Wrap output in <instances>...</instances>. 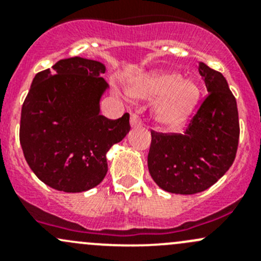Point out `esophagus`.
Here are the masks:
<instances>
[{"label": "esophagus", "mask_w": 261, "mask_h": 261, "mask_svg": "<svg viewBox=\"0 0 261 261\" xmlns=\"http://www.w3.org/2000/svg\"><path fill=\"white\" fill-rule=\"evenodd\" d=\"M130 125L131 127H138V126H141V120L139 118V116L136 114H131Z\"/></svg>", "instance_id": "34e87169"}]
</instances>
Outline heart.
Returning a JSON list of instances; mask_svg holds the SVG:
<instances>
[{"instance_id":"obj_1","label":"heart","mask_w":261,"mask_h":261,"mask_svg":"<svg viewBox=\"0 0 261 261\" xmlns=\"http://www.w3.org/2000/svg\"><path fill=\"white\" fill-rule=\"evenodd\" d=\"M138 98L154 101V116L164 128H177L194 114L202 98V88L194 80H184L177 72H151L133 87Z\"/></svg>"}]
</instances>
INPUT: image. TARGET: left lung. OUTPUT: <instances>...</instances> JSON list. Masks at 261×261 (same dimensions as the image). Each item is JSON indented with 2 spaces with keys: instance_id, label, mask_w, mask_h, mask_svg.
<instances>
[{
  "instance_id": "obj_1",
  "label": "left lung",
  "mask_w": 261,
  "mask_h": 261,
  "mask_svg": "<svg viewBox=\"0 0 261 261\" xmlns=\"http://www.w3.org/2000/svg\"><path fill=\"white\" fill-rule=\"evenodd\" d=\"M198 72L208 96L183 134L151 131L147 168L155 183L175 194L213 186L232 165L240 136L238 105L226 78L204 63Z\"/></svg>"
}]
</instances>
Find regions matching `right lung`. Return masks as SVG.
I'll return each mask as SVG.
<instances>
[{
	"label": "right lung",
	"instance_id": "right-lung-1",
	"mask_svg": "<svg viewBox=\"0 0 261 261\" xmlns=\"http://www.w3.org/2000/svg\"><path fill=\"white\" fill-rule=\"evenodd\" d=\"M101 62L74 57L38 73L23 101L20 144L36 177L46 186L78 193L98 186L107 173L106 154L130 131V115L110 120L99 114L109 84Z\"/></svg>",
	"mask_w": 261,
	"mask_h": 261
}]
</instances>
